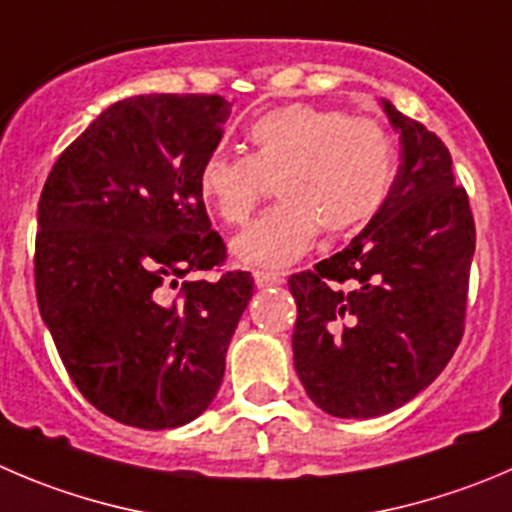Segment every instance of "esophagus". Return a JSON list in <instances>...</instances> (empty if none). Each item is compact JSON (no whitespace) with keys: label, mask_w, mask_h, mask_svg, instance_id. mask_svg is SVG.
I'll return each instance as SVG.
<instances>
[{"label":"esophagus","mask_w":512,"mask_h":512,"mask_svg":"<svg viewBox=\"0 0 512 512\" xmlns=\"http://www.w3.org/2000/svg\"><path fill=\"white\" fill-rule=\"evenodd\" d=\"M253 281L259 289H269V286L284 284V274H276V271H253Z\"/></svg>","instance_id":"1"}]
</instances>
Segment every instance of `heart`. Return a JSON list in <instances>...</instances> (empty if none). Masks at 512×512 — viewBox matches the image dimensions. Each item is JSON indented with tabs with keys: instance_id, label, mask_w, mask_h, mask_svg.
<instances>
[{
	"instance_id": "obj_1",
	"label": "heart",
	"mask_w": 512,
	"mask_h": 512,
	"mask_svg": "<svg viewBox=\"0 0 512 512\" xmlns=\"http://www.w3.org/2000/svg\"><path fill=\"white\" fill-rule=\"evenodd\" d=\"M251 153L216 150L198 170V196L228 226L248 221L279 178V206L233 238L241 264L281 269L299 261L324 228L344 236L372 221L392 191L397 150L374 118L291 102L246 130Z\"/></svg>"
}]
</instances>
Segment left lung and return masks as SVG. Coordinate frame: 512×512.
Segmentation results:
<instances>
[{
  "instance_id": "left-lung-1",
  "label": "left lung",
  "mask_w": 512,
  "mask_h": 512,
  "mask_svg": "<svg viewBox=\"0 0 512 512\" xmlns=\"http://www.w3.org/2000/svg\"><path fill=\"white\" fill-rule=\"evenodd\" d=\"M402 143L387 201L344 251L289 279L294 367L334 417L387 415L445 369L465 332L475 221L450 150L384 102Z\"/></svg>"
}]
</instances>
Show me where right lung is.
<instances>
[{"label": "right lung", "mask_w": 512, "mask_h": 512, "mask_svg": "<svg viewBox=\"0 0 512 512\" xmlns=\"http://www.w3.org/2000/svg\"><path fill=\"white\" fill-rule=\"evenodd\" d=\"M231 102L135 95L52 165L37 211L34 289L67 374L102 415L140 430L196 420L253 294L218 271L226 243L198 196Z\"/></svg>", "instance_id": "right-lung-1"}]
</instances>
